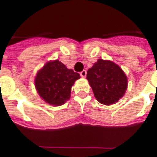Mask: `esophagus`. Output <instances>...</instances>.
<instances>
[{
	"label": "esophagus",
	"mask_w": 157,
	"mask_h": 157,
	"mask_svg": "<svg viewBox=\"0 0 157 157\" xmlns=\"http://www.w3.org/2000/svg\"><path fill=\"white\" fill-rule=\"evenodd\" d=\"M80 75L82 77H86V70H83L82 71L80 72Z\"/></svg>",
	"instance_id": "34e87169"
}]
</instances>
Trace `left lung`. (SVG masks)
Returning <instances> with one entry per match:
<instances>
[{"instance_id":"8db88e82","label":"left lung","mask_w":157,"mask_h":157,"mask_svg":"<svg viewBox=\"0 0 157 157\" xmlns=\"http://www.w3.org/2000/svg\"><path fill=\"white\" fill-rule=\"evenodd\" d=\"M97 100L105 105L118 102L127 88V77L122 69L109 60L98 59L86 74Z\"/></svg>"}]
</instances>
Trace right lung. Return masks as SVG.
<instances>
[{
    "instance_id": "1",
    "label": "right lung",
    "mask_w": 157,
    "mask_h": 157,
    "mask_svg": "<svg viewBox=\"0 0 157 157\" xmlns=\"http://www.w3.org/2000/svg\"><path fill=\"white\" fill-rule=\"evenodd\" d=\"M80 75L57 60L48 62L35 78V86L42 98L49 104L62 105L71 97V86Z\"/></svg>"
}]
</instances>
